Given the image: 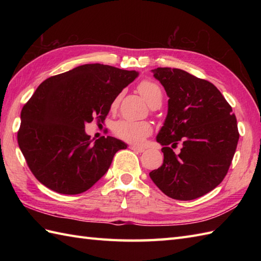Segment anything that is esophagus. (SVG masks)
<instances>
[{"label": "esophagus", "mask_w": 261, "mask_h": 261, "mask_svg": "<svg viewBox=\"0 0 261 261\" xmlns=\"http://www.w3.org/2000/svg\"><path fill=\"white\" fill-rule=\"evenodd\" d=\"M130 149H131V150H134V151H137V152H143V151H145V148L140 147V146H136V145H131Z\"/></svg>", "instance_id": "obj_1"}]
</instances>
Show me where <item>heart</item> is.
I'll list each match as a JSON object with an SVG mask.
<instances>
[{
	"instance_id": "obj_1",
	"label": "heart",
	"mask_w": 261,
	"mask_h": 261,
	"mask_svg": "<svg viewBox=\"0 0 261 261\" xmlns=\"http://www.w3.org/2000/svg\"><path fill=\"white\" fill-rule=\"evenodd\" d=\"M138 91L145 97L148 104L152 107L156 103H162L163 92L158 84L152 81H142L138 85ZM119 97L115 98L112 107L118 104ZM113 131L115 136L122 140L129 142H141L146 137L151 134L152 127L150 123L146 121H131V120H120L115 122Z\"/></svg>"
}]
</instances>
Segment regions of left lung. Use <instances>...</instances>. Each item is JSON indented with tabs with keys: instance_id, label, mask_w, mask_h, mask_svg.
<instances>
[{
	"instance_id": "left-lung-1",
	"label": "left lung",
	"mask_w": 261,
	"mask_h": 261,
	"mask_svg": "<svg viewBox=\"0 0 261 261\" xmlns=\"http://www.w3.org/2000/svg\"><path fill=\"white\" fill-rule=\"evenodd\" d=\"M152 73L169 99L157 136L164 163L149 176L167 196L191 201L214 190L228 173L239 140L236 115L212 83L178 68ZM178 143L183 147L176 155Z\"/></svg>"
}]
</instances>
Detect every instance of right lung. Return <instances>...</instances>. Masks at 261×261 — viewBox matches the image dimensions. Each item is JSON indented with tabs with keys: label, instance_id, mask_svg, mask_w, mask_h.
Here are the masks:
<instances>
[{
	"label": "right lung",
	"instance_id": "right-lung-1",
	"mask_svg": "<svg viewBox=\"0 0 261 261\" xmlns=\"http://www.w3.org/2000/svg\"><path fill=\"white\" fill-rule=\"evenodd\" d=\"M136 70L86 64L43 81L21 111L18 143L42 185L76 195L109 170L126 145L116 138L93 142L85 124L107 118L115 97L136 80Z\"/></svg>",
	"mask_w": 261,
	"mask_h": 261
}]
</instances>
